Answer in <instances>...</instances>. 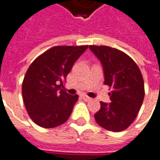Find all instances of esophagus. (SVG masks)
Masks as SVG:
<instances>
[{
    "instance_id": "esophagus-1",
    "label": "esophagus",
    "mask_w": 160,
    "mask_h": 160,
    "mask_svg": "<svg viewBox=\"0 0 160 160\" xmlns=\"http://www.w3.org/2000/svg\"><path fill=\"white\" fill-rule=\"evenodd\" d=\"M82 98H83L84 100H86V101H89V100H91V98H89V97L86 96V95H83V96H82Z\"/></svg>"
}]
</instances>
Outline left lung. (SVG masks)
<instances>
[{
  "mask_svg": "<svg viewBox=\"0 0 160 160\" xmlns=\"http://www.w3.org/2000/svg\"><path fill=\"white\" fill-rule=\"evenodd\" d=\"M89 50L99 59L104 72V84L112 88L110 103L100 101L94 118L100 127L118 132L128 128L141 108L144 80L136 62L123 52L108 46L90 45Z\"/></svg>",
  "mask_w": 160,
  "mask_h": 160,
  "instance_id": "left-lung-1",
  "label": "left lung"
}]
</instances>
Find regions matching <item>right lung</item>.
Segmentation results:
<instances>
[{
    "label": "right lung",
    "mask_w": 160,
    "mask_h": 160,
    "mask_svg": "<svg viewBox=\"0 0 160 160\" xmlns=\"http://www.w3.org/2000/svg\"><path fill=\"white\" fill-rule=\"evenodd\" d=\"M87 49V45L55 46L30 65L22 91L27 112L38 126L58 127L70 118L79 96L61 88L74 62Z\"/></svg>",
    "instance_id": "1"
}]
</instances>
